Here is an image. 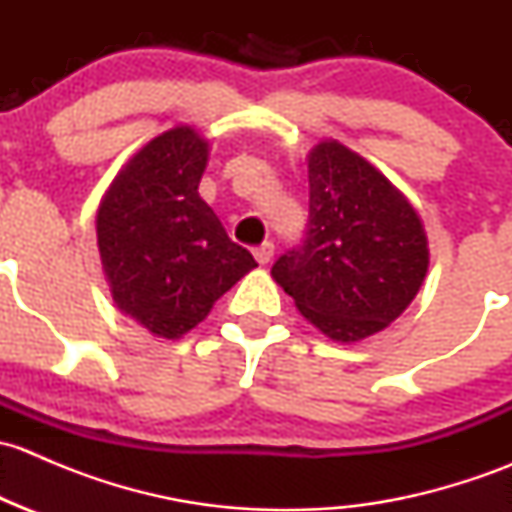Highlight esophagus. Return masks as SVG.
Segmentation results:
<instances>
[{"label":"esophagus","mask_w":512,"mask_h":512,"mask_svg":"<svg viewBox=\"0 0 512 512\" xmlns=\"http://www.w3.org/2000/svg\"><path fill=\"white\" fill-rule=\"evenodd\" d=\"M252 252H255V260L260 262V265H267V262L272 260V255H275V245H272V242H262V245H257Z\"/></svg>","instance_id":"34e87169"}]
</instances>
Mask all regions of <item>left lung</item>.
<instances>
[{
  "label": "left lung",
  "instance_id": "1",
  "mask_svg": "<svg viewBox=\"0 0 512 512\" xmlns=\"http://www.w3.org/2000/svg\"><path fill=\"white\" fill-rule=\"evenodd\" d=\"M428 270L426 232L409 200L337 141L309 153V220L272 277L334 342L389 327Z\"/></svg>",
  "mask_w": 512,
  "mask_h": 512
}]
</instances>
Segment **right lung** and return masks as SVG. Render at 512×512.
<instances>
[{
    "label": "right lung",
    "mask_w": 512,
    "mask_h": 512,
    "mask_svg": "<svg viewBox=\"0 0 512 512\" xmlns=\"http://www.w3.org/2000/svg\"><path fill=\"white\" fill-rule=\"evenodd\" d=\"M208 143L188 126L153 138L108 188L98 250L118 309L163 339L183 337L257 267L200 198Z\"/></svg>",
    "instance_id": "1"
}]
</instances>
